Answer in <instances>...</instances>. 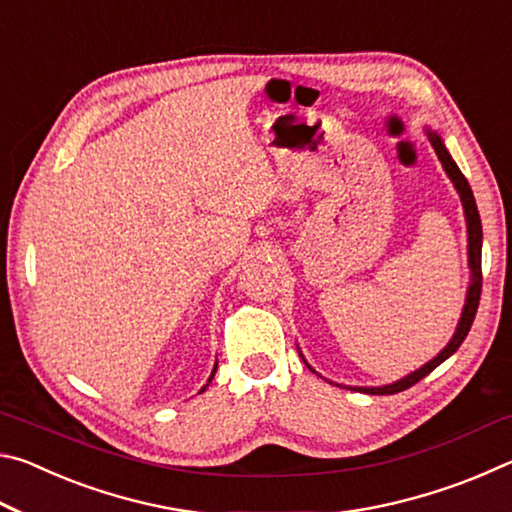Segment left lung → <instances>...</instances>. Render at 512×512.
<instances>
[{"instance_id":"1","label":"left lung","mask_w":512,"mask_h":512,"mask_svg":"<svg viewBox=\"0 0 512 512\" xmlns=\"http://www.w3.org/2000/svg\"><path fill=\"white\" fill-rule=\"evenodd\" d=\"M424 133H427L429 144L433 146V151H436L440 164H443L447 178L452 180L454 189L458 192V196H461L465 225H467V266H470V284H467L465 305H463V311H461V318H458L454 336L449 339L445 348L440 350L431 361L424 363V366H420L418 370L409 372L406 377L393 381V384H384V386H343V388H350V391H359V393H368V395H393V393L406 391V388H411L413 384H418V381L427 377L433 368H438L440 363L452 357V354L458 348H461V343L465 341V336H467V332H470V327L474 323L476 309H479V298H481V246H483L481 216H479V210H476V201H474L470 183H467L461 169H458V164L454 162L452 155H449L443 137H440L436 131H431L429 126L424 128ZM300 357H302V352H300ZM302 361L307 363L305 357H302ZM307 368L311 372H316L314 368L309 366V363H307ZM329 384H332V381H329Z\"/></svg>"}]
</instances>
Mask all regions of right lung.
Instances as JSON below:
<instances>
[{
    "label": "right lung",
    "instance_id": "1",
    "mask_svg": "<svg viewBox=\"0 0 512 512\" xmlns=\"http://www.w3.org/2000/svg\"><path fill=\"white\" fill-rule=\"evenodd\" d=\"M214 372H216V363H214V370H212V375H210V379H207V384H205V386H203V388H201V391H198V393H203V391H205V388H207V386H210V381L214 379Z\"/></svg>",
    "mask_w": 512,
    "mask_h": 512
}]
</instances>
